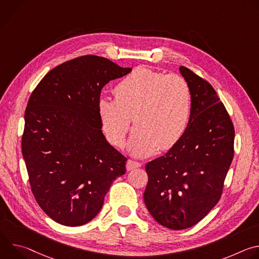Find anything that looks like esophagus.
Wrapping results in <instances>:
<instances>
[{"mask_svg":"<svg viewBox=\"0 0 259 259\" xmlns=\"http://www.w3.org/2000/svg\"><path fill=\"white\" fill-rule=\"evenodd\" d=\"M140 166H141V164L139 162H136V161H133V160H128L127 164H126V168H127L128 171H131L133 169L139 168Z\"/></svg>","mask_w":259,"mask_h":259,"instance_id":"obj_1","label":"esophagus"}]
</instances>
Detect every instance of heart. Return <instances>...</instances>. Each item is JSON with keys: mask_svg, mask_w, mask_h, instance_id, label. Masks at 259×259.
I'll use <instances>...</instances> for the list:
<instances>
[{"mask_svg": "<svg viewBox=\"0 0 259 259\" xmlns=\"http://www.w3.org/2000/svg\"><path fill=\"white\" fill-rule=\"evenodd\" d=\"M116 98L102 95L97 112L108 141L122 146L130 128L129 151L137 157L151 156L159 149L173 147L186 133L192 114L188 82L177 75H165L136 67L115 87Z\"/></svg>", "mask_w": 259, "mask_h": 259, "instance_id": "obj_1", "label": "heart"}]
</instances>
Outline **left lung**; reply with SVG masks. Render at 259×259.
Listing matches in <instances>:
<instances>
[{"label":"left lung","mask_w":259,"mask_h":259,"mask_svg":"<svg viewBox=\"0 0 259 259\" xmlns=\"http://www.w3.org/2000/svg\"><path fill=\"white\" fill-rule=\"evenodd\" d=\"M179 71L190 86L192 114L180 140L149 162L144 203L156 221L171 230L189 229L219 201L234 157L235 129L213 87L191 69Z\"/></svg>","instance_id":"8db88e82"}]
</instances>
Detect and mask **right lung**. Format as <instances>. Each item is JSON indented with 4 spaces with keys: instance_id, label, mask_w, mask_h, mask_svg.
Returning a JSON list of instances; mask_svg holds the SVG:
<instances>
[{
    "instance_id": "obj_1",
    "label": "right lung",
    "mask_w": 259,
    "mask_h": 259,
    "mask_svg": "<svg viewBox=\"0 0 259 259\" xmlns=\"http://www.w3.org/2000/svg\"><path fill=\"white\" fill-rule=\"evenodd\" d=\"M132 70L104 57L66 61L42 79L24 114L21 151L31 192L43 211L66 227L83 226L103 206L127 159L101 130V89Z\"/></svg>"
}]
</instances>
